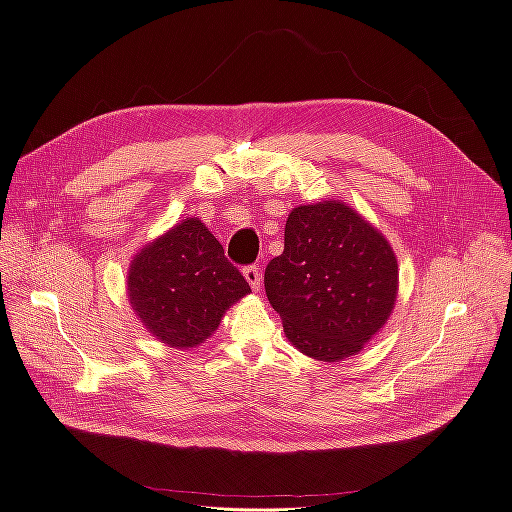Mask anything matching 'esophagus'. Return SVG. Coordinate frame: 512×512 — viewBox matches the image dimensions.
Masks as SVG:
<instances>
[{
	"instance_id": "obj_1",
	"label": "esophagus",
	"mask_w": 512,
	"mask_h": 512,
	"mask_svg": "<svg viewBox=\"0 0 512 512\" xmlns=\"http://www.w3.org/2000/svg\"><path fill=\"white\" fill-rule=\"evenodd\" d=\"M243 275H245V280H247V284L252 286V290H260V286H262V275H260V271L252 265V267H245L243 269Z\"/></svg>"
}]
</instances>
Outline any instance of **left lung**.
Masks as SVG:
<instances>
[{"label": "left lung", "instance_id": "left-lung-1", "mask_svg": "<svg viewBox=\"0 0 512 512\" xmlns=\"http://www.w3.org/2000/svg\"><path fill=\"white\" fill-rule=\"evenodd\" d=\"M288 342L318 361L359 354L389 320L399 290L391 243L339 200L292 209L284 252L265 271Z\"/></svg>", "mask_w": 512, "mask_h": 512}]
</instances>
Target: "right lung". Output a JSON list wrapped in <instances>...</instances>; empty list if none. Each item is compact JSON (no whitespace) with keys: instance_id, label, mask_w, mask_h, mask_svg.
I'll use <instances>...</instances> for the list:
<instances>
[{"instance_id":"obj_1","label":"right lung","mask_w":512,"mask_h":512,"mask_svg":"<svg viewBox=\"0 0 512 512\" xmlns=\"http://www.w3.org/2000/svg\"><path fill=\"white\" fill-rule=\"evenodd\" d=\"M250 284L198 218L173 226L134 256L128 299L143 327L170 348L200 346Z\"/></svg>"}]
</instances>
